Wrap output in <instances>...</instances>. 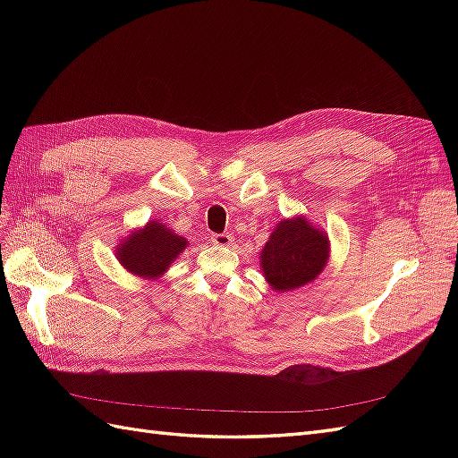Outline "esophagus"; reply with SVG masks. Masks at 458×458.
<instances>
[{"label": "esophagus", "instance_id": "1", "mask_svg": "<svg viewBox=\"0 0 458 458\" xmlns=\"http://www.w3.org/2000/svg\"><path fill=\"white\" fill-rule=\"evenodd\" d=\"M212 242L217 246H229L233 242V237L229 233H214L212 234Z\"/></svg>", "mask_w": 458, "mask_h": 458}]
</instances>
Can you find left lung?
Returning <instances> with one entry per match:
<instances>
[{
  "label": "left lung",
  "mask_w": 458,
  "mask_h": 458,
  "mask_svg": "<svg viewBox=\"0 0 458 458\" xmlns=\"http://www.w3.org/2000/svg\"><path fill=\"white\" fill-rule=\"evenodd\" d=\"M328 258V239L303 217L284 219L261 252V269L269 284L284 293L315 281Z\"/></svg>",
  "instance_id": "1"
}]
</instances>
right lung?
Returning a JSON list of instances; mask_svg holds the SVG:
<instances>
[{"mask_svg": "<svg viewBox=\"0 0 458 458\" xmlns=\"http://www.w3.org/2000/svg\"><path fill=\"white\" fill-rule=\"evenodd\" d=\"M187 241L177 237L158 221H148L147 227L133 233L131 237L118 246V259L130 273L155 279L170 267V263L183 252Z\"/></svg>", "mask_w": 458, "mask_h": 458, "instance_id": "add662e5", "label": "right lung"}]
</instances>
